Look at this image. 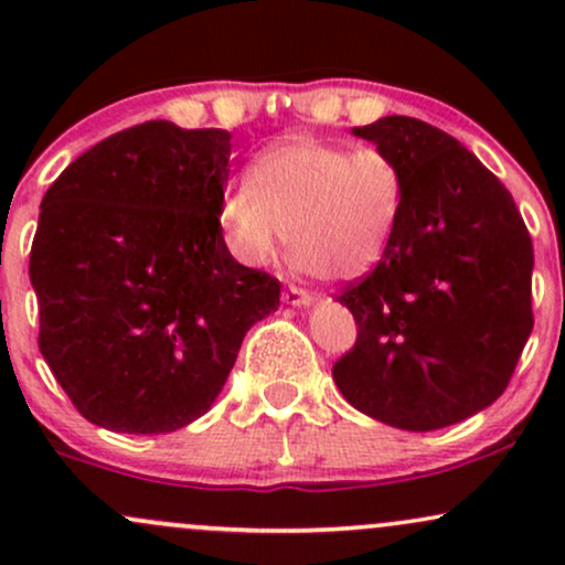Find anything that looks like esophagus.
<instances>
[{"mask_svg":"<svg viewBox=\"0 0 565 565\" xmlns=\"http://www.w3.org/2000/svg\"><path fill=\"white\" fill-rule=\"evenodd\" d=\"M284 302L291 305V308H308V305H313V295L305 289L289 287L287 291H284Z\"/></svg>","mask_w":565,"mask_h":565,"instance_id":"1","label":"esophagus"}]
</instances>
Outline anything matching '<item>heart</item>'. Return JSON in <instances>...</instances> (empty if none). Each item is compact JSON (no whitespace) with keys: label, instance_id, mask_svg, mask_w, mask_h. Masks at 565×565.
Returning a JSON list of instances; mask_svg holds the SVG:
<instances>
[{"label":"heart","instance_id":"obj_1","mask_svg":"<svg viewBox=\"0 0 565 565\" xmlns=\"http://www.w3.org/2000/svg\"><path fill=\"white\" fill-rule=\"evenodd\" d=\"M401 206L404 172L385 148L284 140L252 161L220 223L238 260L270 263L287 238L302 270L350 281L385 257Z\"/></svg>","mask_w":565,"mask_h":565}]
</instances>
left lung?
Segmentation results:
<instances>
[{
    "label": "left lung",
    "instance_id": "obj_1",
    "mask_svg": "<svg viewBox=\"0 0 565 565\" xmlns=\"http://www.w3.org/2000/svg\"><path fill=\"white\" fill-rule=\"evenodd\" d=\"M404 206L377 268L337 297L359 340L332 369L350 406L401 430L462 423L504 393L531 327L534 249L510 191L451 135L382 116Z\"/></svg>",
    "mask_w": 565,
    "mask_h": 565
}]
</instances>
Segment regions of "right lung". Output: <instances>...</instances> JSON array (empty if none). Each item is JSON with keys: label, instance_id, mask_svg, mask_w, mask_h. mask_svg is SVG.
I'll use <instances>...</instances> for the list:
<instances>
[{"label": "right lung", "instance_id": "right-lung-1", "mask_svg": "<svg viewBox=\"0 0 565 565\" xmlns=\"http://www.w3.org/2000/svg\"><path fill=\"white\" fill-rule=\"evenodd\" d=\"M231 132L146 121L71 161L44 193L29 276L39 350L89 423L172 433L210 412L281 284L220 228Z\"/></svg>", "mask_w": 565, "mask_h": 565}]
</instances>
